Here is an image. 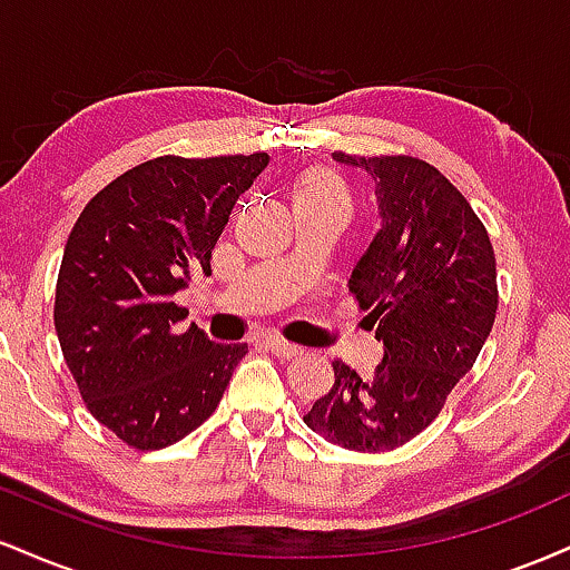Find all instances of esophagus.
Here are the masks:
<instances>
[{"label": "esophagus", "mask_w": 570, "mask_h": 570, "mask_svg": "<svg viewBox=\"0 0 570 570\" xmlns=\"http://www.w3.org/2000/svg\"><path fill=\"white\" fill-rule=\"evenodd\" d=\"M263 343H265L267 351L276 353V356H281V358H294V356H299V353H303V348H299V345L286 343L284 337H276V335L263 337Z\"/></svg>", "instance_id": "34e87169"}]
</instances>
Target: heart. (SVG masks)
<instances>
[{
    "mask_svg": "<svg viewBox=\"0 0 570 570\" xmlns=\"http://www.w3.org/2000/svg\"><path fill=\"white\" fill-rule=\"evenodd\" d=\"M292 208H332L348 217L351 193L343 174L330 166H311L292 181Z\"/></svg>",
    "mask_w": 570,
    "mask_h": 570,
    "instance_id": "1",
    "label": "heart"
}]
</instances>
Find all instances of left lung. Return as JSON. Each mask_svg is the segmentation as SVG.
<instances>
[{
  "label": "left lung",
  "instance_id": "left-lung-1",
  "mask_svg": "<svg viewBox=\"0 0 570 570\" xmlns=\"http://www.w3.org/2000/svg\"><path fill=\"white\" fill-rule=\"evenodd\" d=\"M375 181L381 230L353 265L348 292L383 343V362L356 375L332 362L335 383L305 423L332 444L381 453L440 415L493 330L499 289L488 230L469 200L426 160L332 155Z\"/></svg>",
  "mask_w": 570,
  "mask_h": 570
}]
</instances>
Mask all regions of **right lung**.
<instances>
[{"instance_id":"right-lung-1","label":"right lung","mask_w":570,"mask_h":570,"mask_svg":"<svg viewBox=\"0 0 570 570\" xmlns=\"http://www.w3.org/2000/svg\"><path fill=\"white\" fill-rule=\"evenodd\" d=\"M267 153L155 158L109 181L71 227L56 332L98 423L136 450L179 442L217 410L246 343H214L174 303L212 252Z\"/></svg>"}]
</instances>
